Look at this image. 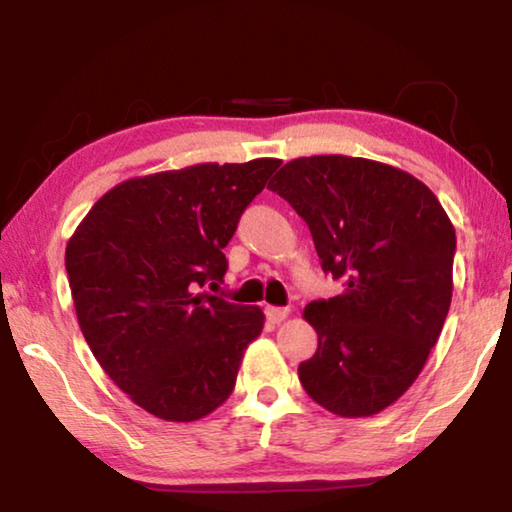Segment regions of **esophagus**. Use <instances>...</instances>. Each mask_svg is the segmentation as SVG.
I'll list each match as a JSON object with an SVG mask.
<instances>
[{
  "label": "esophagus",
  "mask_w": 512,
  "mask_h": 512,
  "mask_svg": "<svg viewBox=\"0 0 512 512\" xmlns=\"http://www.w3.org/2000/svg\"><path fill=\"white\" fill-rule=\"evenodd\" d=\"M265 317H268L272 324H282V321L289 317V307H265Z\"/></svg>",
  "instance_id": "1"
}]
</instances>
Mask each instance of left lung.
Returning a JSON list of instances; mask_svg holds the SVG:
<instances>
[{"label":"left lung","mask_w":512,"mask_h":512,"mask_svg":"<svg viewBox=\"0 0 512 512\" xmlns=\"http://www.w3.org/2000/svg\"><path fill=\"white\" fill-rule=\"evenodd\" d=\"M268 188L296 209L321 268L345 286L305 307L319 347L298 366L300 384L333 415H377L410 389L443 331L450 216L422 181L368 158H296Z\"/></svg>","instance_id":"obj_1"}]
</instances>
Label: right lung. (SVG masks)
<instances>
[{"mask_svg": "<svg viewBox=\"0 0 512 512\" xmlns=\"http://www.w3.org/2000/svg\"><path fill=\"white\" fill-rule=\"evenodd\" d=\"M277 158L135 177L95 202L65 268L90 352L118 389L165 422H195L233 394L261 307L212 296L223 249Z\"/></svg>", "mask_w": 512, "mask_h": 512, "instance_id": "right-lung-1", "label": "right lung"}]
</instances>
